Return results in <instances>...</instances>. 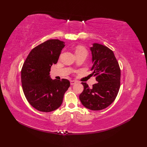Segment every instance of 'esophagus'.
<instances>
[{"instance_id":"esophagus-1","label":"esophagus","mask_w":147,"mask_h":147,"mask_svg":"<svg viewBox=\"0 0 147 147\" xmlns=\"http://www.w3.org/2000/svg\"><path fill=\"white\" fill-rule=\"evenodd\" d=\"M78 82H76V81H75V80H71V82H70V83H71V85H75L76 83H77Z\"/></svg>"}]
</instances>
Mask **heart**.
Segmentation results:
<instances>
[{"instance_id":"b5f03b06","label":"heart","mask_w":147,"mask_h":147,"mask_svg":"<svg viewBox=\"0 0 147 147\" xmlns=\"http://www.w3.org/2000/svg\"><path fill=\"white\" fill-rule=\"evenodd\" d=\"M80 51H86V50L84 47H80V46L78 47L76 50V52H80Z\"/></svg>"}]
</instances>
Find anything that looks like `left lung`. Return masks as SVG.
I'll use <instances>...</instances> for the list:
<instances>
[{
  "label": "left lung",
  "mask_w": 147,
  "mask_h": 147,
  "mask_svg": "<svg viewBox=\"0 0 147 147\" xmlns=\"http://www.w3.org/2000/svg\"><path fill=\"white\" fill-rule=\"evenodd\" d=\"M90 50L93 62L91 75L96 77L98 83L90 88L86 83L82 82L84 89L79 98L86 108L100 111L107 107L116 98L120 88L121 69L110 49L93 43Z\"/></svg>",
  "instance_id": "1"
}]
</instances>
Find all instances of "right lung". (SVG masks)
<instances>
[{"instance_id":"obj_1","label":"right lung","mask_w":147,"mask_h":147,"mask_svg":"<svg viewBox=\"0 0 147 147\" xmlns=\"http://www.w3.org/2000/svg\"><path fill=\"white\" fill-rule=\"evenodd\" d=\"M64 46L61 40H49L31 51L22 67L24 94L30 104L39 111L49 112L58 109L70 86L69 80H53L49 75Z\"/></svg>"}]
</instances>
